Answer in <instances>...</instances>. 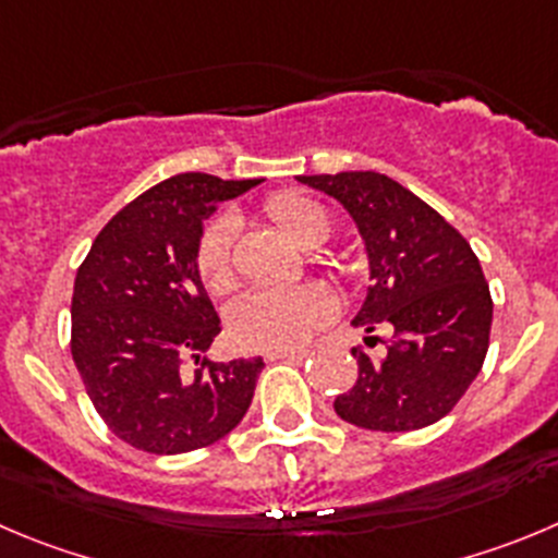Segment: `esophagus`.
Instances as JSON below:
<instances>
[{"instance_id":"1","label":"esophagus","mask_w":558,"mask_h":558,"mask_svg":"<svg viewBox=\"0 0 558 558\" xmlns=\"http://www.w3.org/2000/svg\"><path fill=\"white\" fill-rule=\"evenodd\" d=\"M308 355V350H280V352H267V361H303Z\"/></svg>"}]
</instances>
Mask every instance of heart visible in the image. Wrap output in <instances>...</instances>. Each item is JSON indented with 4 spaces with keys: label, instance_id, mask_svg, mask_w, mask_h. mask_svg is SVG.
Wrapping results in <instances>:
<instances>
[{
    "label": "heart",
    "instance_id": "heart-1",
    "mask_svg": "<svg viewBox=\"0 0 558 558\" xmlns=\"http://www.w3.org/2000/svg\"><path fill=\"white\" fill-rule=\"evenodd\" d=\"M267 217L303 247H316L330 236V215L314 197L283 192L267 201ZM233 217H217L197 244V275L211 294H222L236 280L233 269ZM332 314V300L319 286L253 289L236 296L228 308V330L244 350L280 352L303 347L316 327Z\"/></svg>",
    "mask_w": 558,
    "mask_h": 558
}]
</instances>
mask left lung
I'll return each mask as SVG.
<instances>
[{"label":"left lung","mask_w":558,"mask_h":558,"mask_svg":"<svg viewBox=\"0 0 558 558\" xmlns=\"http://www.w3.org/2000/svg\"><path fill=\"white\" fill-rule=\"evenodd\" d=\"M336 197L363 239L368 280L352 325L390 327L383 355L352 350L357 379L332 408L372 432H413L451 413L490 343L493 300L471 244L418 195L374 170L296 175ZM377 343V336L363 338Z\"/></svg>","instance_id":"obj_1"}]
</instances>
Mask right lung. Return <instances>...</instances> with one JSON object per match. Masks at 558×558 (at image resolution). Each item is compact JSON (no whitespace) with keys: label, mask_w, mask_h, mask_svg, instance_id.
Wrapping results in <instances>:
<instances>
[{"label":"right lung","mask_w":558,"mask_h":558,"mask_svg":"<svg viewBox=\"0 0 558 558\" xmlns=\"http://www.w3.org/2000/svg\"><path fill=\"white\" fill-rule=\"evenodd\" d=\"M262 179L179 173L123 206L93 242L71 300V355L114 435L150 454L226 437L247 413L262 357L211 363L220 316L197 275L203 222ZM186 356L202 366L190 375Z\"/></svg>","instance_id":"add662e5"}]
</instances>
